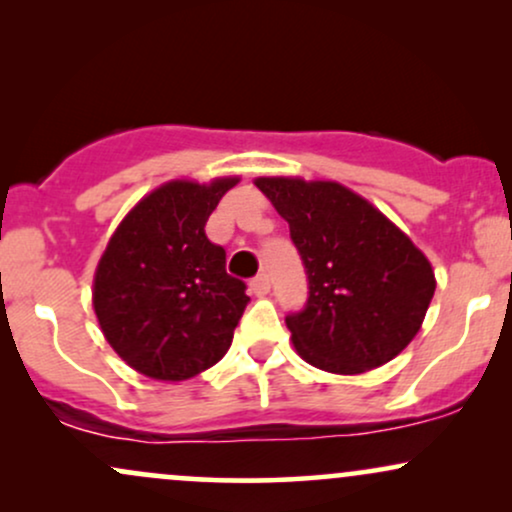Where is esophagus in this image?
Returning a JSON list of instances; mask_svg holds the SVG:
<instances>
[{
  "label": "esophagus",
  "instance_id": "34e87169",
  "mask_svg": "<svg viewBox=\"0 0 512 512\" xmlns=\"http://www.w3.org/2000/svg\"><path fill=\"white\" fill-rule=\"evenodd\" d=\"M269 289H272V281H269L267 274H257L255 279L250 281V291L255 293V296H267Z\"/></svg>",
  "mask_w": 512,
  "mask_h": 512
}]
</instances>
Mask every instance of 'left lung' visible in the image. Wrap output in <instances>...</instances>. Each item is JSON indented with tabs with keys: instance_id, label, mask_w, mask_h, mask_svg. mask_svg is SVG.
I'll list each match as a JSON object with an SVG mask.
<instances>
[{
	"instance_id": "8db88e82",
	"label": "left lung",
	"mask_w": 512,
	"mask_h": 512,
	"mask_svg": "<svg viewBox=\"0 0 512 512\" xmlns=\"http://www.w3.org/2000/svg\"><path fill=\"white\" fill-rule=\"evenodd\" d=\"M289 221L308 301L286 315L296 351L327 373L392 361L419 332L436 276L431 262L373 204L339 182L257 178Z\"/></svg>"
}]
</instances>
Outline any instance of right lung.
Wrapping results in <instances>:
<instances>
[{
  "label": "right lung",
  "instance_id": "right-lung-1",
  "mask_svg": "<svg viewBox=\"0 0 512 512\" xmlns=\"http://www.w3.org/2000/svg\"><path fill=\"white\" fill-rule=\"evenodd\" d=\"M238 178L173 180L146 195L110 238L93 308L122 361L154 380H187L219 363L243 317L245 281L204 233Z\"/></svg>",
  "mask_w": 512,
  "mask_h": 512
}]
</instances>
